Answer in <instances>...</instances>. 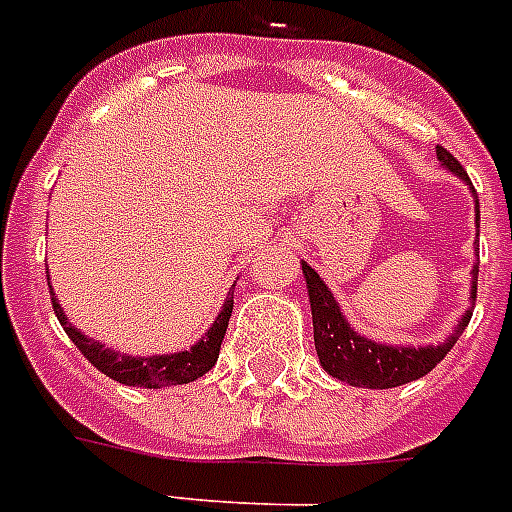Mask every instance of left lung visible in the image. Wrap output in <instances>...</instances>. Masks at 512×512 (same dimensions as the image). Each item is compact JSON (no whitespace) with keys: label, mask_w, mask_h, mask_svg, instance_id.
Here are the masks:
<instances>
[{"label":"left lung","mask_w":512,"mask_h":512,"mask_svg":"<svg viewBox=\"0 0 512 512\" xmlns=\"http://www.w3.org/2000/svg\"><path fill=\"white\" fill-rule=\"evenodd\" d=\"M437 159L445 169H451L456 178L464 180L470 186L472 197H475V188H472L464 167L445 151L443 145H437ZM475 218H480L478 197H475ZM475 226H480L478 221H475ZM302 275H305L307 297H310V310H313V340L318 361L332 378L343 380L348 386L394 388L405 386L410 380L424 378L426 372H432L445 359V353L456 345L461 332L470 324L472 307H475L472 305L470 310H464L459 324L453 326V334H448L445 343L440 345L416 348V345L375 343V340L359 334L345 321V315L340 313V305H337L329 286L307 261H302ZM475 294H478V264L472 267V302H475Z\"/></svg>","instance_id":"1"}]
</instances>
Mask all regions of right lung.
Here are the masks:
<instances>
[{
	"label": "right lung",
	"mask_w": 512,
	"mask_h": 512,
	"mask_svg": "<svg viewBox=\"0 0 512 512\" xmlns=\"http://www.w3.org/2000/svg\"><path fill=\"white\" fill-rule=\"evenodd\" d=\"M48 286H51V280H48ZM51 302L53 313L59 318V324L64 326V332L69 334V340L78 345V351L94 364L96 370L105 372L107 378L118 380L124 386L164 388L183 386V383L202 378L207 370H213L215 361H218V351H221V343H224L226 326H229V318H232L234 291H229L224 310L218 313L213 326L207 329L205 337L197 345H191L188 351L164 353V356H126V353H118L113 348H105V345L96 343L88 334H83L80 329L69 324L67 315L61 310L59 299L53 297V288Z\"/></svg>",
	"instance_id": "1"
}]
</instances>
